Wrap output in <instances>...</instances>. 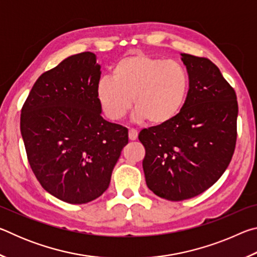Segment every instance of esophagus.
I'll return each mask as SVG.
<instances>
[{
	"mask_svg": "<svg viewBox=\"0 0 257 257\" xmlns=\"http://www.w3.org/2000/svg\"><path fill=\"white\" fill-rule=\"evenodd\" d=\"M128 135H129V139H130V141H136L137 136H138V133H137L136 129H133V128H132V129H129Z\"/></svg>",
	"mask_w": 257,
	"mask_h": 257,
	"instance_id": "obj_1",
	"label": "esophagus"
}]
</instances>
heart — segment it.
<instances>
[{
    "label": "heart",
    "mask_w": 257,
    "mask_h": 257,
    "mask_svg": "<svg viewBox=\"0 0 257 257\" xmlns=\"http://www.w3.org/2000/svg\"><path fill=\"white\" fill-rule=\"evenodd\" d=\"M112 77L102 78L96 89L99 105L111 120L123 118L134 98L137 121L167 124L179 115L188 96L189 76L181 63L142 52L119 60Z\"/></svg>",
    "instance_id": "obj_1"
}]
</instances>
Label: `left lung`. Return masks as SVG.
<instances>
[{"instance_id":"obj_1","label":"left lung","mask_w":257,"mask_h":257,"mask_svg":"<svg viewBox=\"0 0 257 257\" xmlns=\"http://www.w3.org/2000/svg\"><path fill=\"white\" fill-rule=\"evenodd\" d=\"M189 76L182 111L171 122L143 129L146 185L159 197L184 201L210 188L231 161L237 139L236 93L214 63L181 53Z\"/></svg>"}]
</instances>
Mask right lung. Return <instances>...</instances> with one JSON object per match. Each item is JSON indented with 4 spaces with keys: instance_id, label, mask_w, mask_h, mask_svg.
<instances>
[{
    "instance_id": "obj_1",
    "label": "right lung",
    "mask_w": 257,
    "mask_h": 257,
    "mask_svg": "<svg viewBox=\"0 0 257 257\" xmlns=\"http://www.w3.org/2000/svg\"><path fill=\"white\" fill-rule=\"evenodd\" d=\"M101 66L92 52L68 56L35 82L21 110L30 168L61 201L85 204L107 189L128 129L101 115Z\"/></svg>"
}]
</instances>
